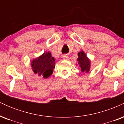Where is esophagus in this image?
Wrapping results in <instances>:
<instances>
[{"label": "esophagus", "instance_id": "obj_1", "mask_svg": "<svg viewBox=\"0 0 124 124\" xmlns=\"http://www.w3.org/2000/svg\"><path fill=\"white\" fill-rule=\"evenodd\" d=\"M62 58H63V59H64V60H68V58H69V57H68L67 55H63V56H62Z\"/></svg>", "mask_w": 124, "mask_h": 124}]
</instances>
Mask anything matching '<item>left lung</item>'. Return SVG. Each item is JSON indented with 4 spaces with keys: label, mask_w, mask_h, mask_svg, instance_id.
I'll return each instance as SVG.
<instances>
[{
    "label": "left lung",
    "mask_w": 124,
    "mask_h": 124,
    "mask_svg": "<svg viewBox=\"0 0 124 124\" xmlns=\"http://www.w3.org/2000/svg\"><path fill=\"white\" fill-rule=\"evenodd\" d=\"M77 61L80 67L81 71L83 73H87L89 72L90 68V61L83 51L78 53V58Z\"/></svg>",
    "instance_id": "left-lung-1"
}]
</instances>
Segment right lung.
<instances>
[{
	"instance_id": "1",
	"label": "right lung",
	"mask_w": 124,
	"mask_h": 124,
	"mask_svg": "<svg viewBox=\"0 0 124 124\" xmlns=\"http://www.w3.org/2000/svg\"><path fill=\"white\" fill-rule=\"evenodd\" d=\"M55 65V59L52 57L49 52H44L39 57L33 59L31 62L33 72L44 78H47L52 75Z\"/></svg>"
}]
</instances>
